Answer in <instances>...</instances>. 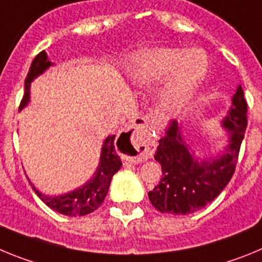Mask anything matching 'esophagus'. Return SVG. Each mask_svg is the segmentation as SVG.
<instances>
[{"instance_id":"esophagus-1","label":"esophagus","mask_w":262,"mask_h":262,"mask_svg":"<svg viewBox=\"0 0 262 262\" xmlns=\"http://www.w3.org/2000/svg\"><path fill=\"white\" fill-rule=\"evenodd\" d=\"M145 120H139L133 128L122 134L120 143L126 148V156L129 161L142 163L154 155L156 143L152 139V134L145 128Z\"/></svg>"}]
</instances>
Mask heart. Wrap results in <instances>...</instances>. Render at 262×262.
<instances>
[{"label": "heart", "mask_w": 262, "mask_h": 262, "mask_svg": "<svg viewBox=\"0 0 262 262\" xmlns=\"http://www.w3.org/2000/svg\"><path fill=\"white\" fill-rule=\"evenodd\" d=\"M133 75L143 85L164 81L160 105L169 113L184 110L193 101L205 80L209 60L201 50L157 47L147 50L134 59Z\"/></svg>", "instance_id": "heart-1"}]
</instances>
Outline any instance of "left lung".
I'll return each instance as SVG.
<instances>
[{
  "mask_svg": "<svg viewBox=\"0 0 262 262\" xmlns=\"http://www.w3.org/2000/svg\"><path fill=\"white\" fill-rule=\"evenodd\" d=\"M247 101L242 85L222 120L228 133L224 152L210 160H198L185 143L177 120H170L165 136L159 140L155 160L161 164L163 177L148 198L160 212L186 215L203 209L222 193L235 173L240 145L247 128Z\"/></svg>",
  "mask_w": 262,
  "mask_h": 262,
  "instance_id": "left-lung-1",
  "label": "left lung"
}]
</instances>
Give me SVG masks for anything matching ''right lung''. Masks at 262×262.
<instances>
[{"instance_id": "1", "label": "right lung", "mask_w": 262, "mask_h": 262, "mask_svg": "<svg viewBox=\"0 0 262 262\" xmlns=\"http://www.w3.org/2000/svg\"><path fill=\"white\" fill-rule=\"evenodd\" d=\"M52 66V62L48 60L46 51H41L32 60L31 67L29 69L27 77L25 80V94L20 101L19 108L27 106L30 101V85L32 80L41 75L46 69ZM115 135H108L105 139V143L102 145L101 157H99V165L97 168L96 173L86 184L69 193L61 194V195H46L40 193L34 185L31 184L32 189L36 193V195L40 198L50 209L60 212L62 215L68 216H84V215L93 212L105 201V196L107 195L108 187H110L111 178L118 172L122 166L120 157L118 156L117 149L114 145Z\"/></svg>"}]
</instances>
